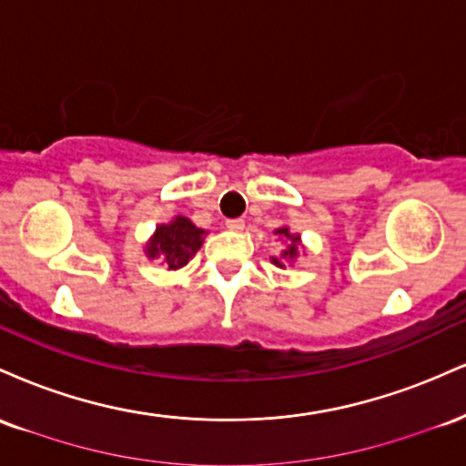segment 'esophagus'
I'll list each match as a JSON object with an SVG mask.
<instances>
[{"label":"esophagus","instance_id":"esophagus-1","mask_svg":"<svg viewBox=\"0 0 466 466\" xmlns=\"http://www.w3.org/2000/svg\"><path fill=\"white\" fill-rule=\"evenodd\" d=\"M226 228L232 229V232H240V229L245 228V221H243V218H228Z\"/></svg>","mask_w":466,"mask_h":466}]
</instances>
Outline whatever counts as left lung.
<instances>
[{
	"mask_svg": "<svg viewBox=\"0 0 466 466\" xmlns=\"http://www.w3.org/2000/svg\"><path fill=\"white\" fill-rule=\"evenodd\" d=\"M274 234L287 240V249H282L280 258H271V263L276 267H285V260H296L298 258V245H300V237L298 234L289 232V228H278Z\"/></svg>",
	"mask_w": 466,
	"mask_h": 466,
	"instance_id": "left-lung-1",
	"label": "left lung"
}]
</instances>
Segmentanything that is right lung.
Returning <instances> with one entry per match:
<instances>
[{
    "label": "right lung",
    "mask_w": 466,
    "mask_h": 466,
    "mask_svg": "<svg viewBox=\"0 0 466 466\" xmlns=\"http://www.w3.org/2000/svg\"><path fill=\"white\" fill-rule=\"evenodd\" d=\"M203 237H206V229L197 228L190 218L179 215L170 223L157 226L144 251L148 258H164L168 269H179L188 265V260L197 254Z\"/></svg>",
    "instance_id": "right-lung-1"
}]
</instances>
